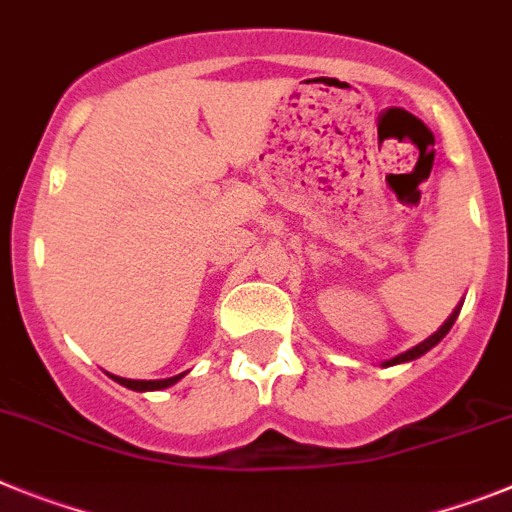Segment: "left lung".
Listing matches in <instances>:
<instances>
[{
	"instance_id": "obj_1",
	"label": "left lung",
	"mask_w": 512,
	"mask_h": 512,
	"mask_svg": "<svg viewBox=\"0 0 512 512\" xmlns=\"http://www.w3.org/2000/svg\"><path fill=\"white\" fill-rule=\"evenodd\" d=\"M461 306H464V301H461V304L456 306V309H453L451 314H448V319H446V322H443L441 327H438V330L433 332V335H430V337H425V340H422V342H417L415 348H410V350H404V353L394 355V358H389V361H384V363H381V366L386 368V366H399V363H412V361H417V358H420V355H425V353H428V350H433L435 345H438V342H441L443 337L448 335V332H451L453 322H456V317H459Z\"/></svg>"
}]
</instances>
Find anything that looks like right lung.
Listing matches in <instances>:
<instances>
[{
	"instance_id": "obj_1",
	"label": "right lung",
	"mask_w": 512,
	"mask_h": 512,
	"mask_svg": "<svg viewBox=\"0 0 512 512\" xmlns=\"http://www.w3.org/2000/svg\"><path fill=\"white\" fill-rule=\"evenodd\" d=\"M188 373V371H185ZM185 373H177V376H172V379H157V381H133V379H121V376H113L110 373V379L118 381L121 386H126V389H133V391H159V389H167V386L177 384V381L185 376Z\"/></svg>"
}]
</instances>
